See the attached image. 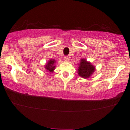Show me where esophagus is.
Wrapping results in <instances>:
<instances>
[{
    "label": "esophagus",
    "mask_w": 130,
    "mask_h": 130,
    "mask_svg": "<svg viewBox=\"0 0 130 130\" xmlns=\"http://www.w3.org/2000/svg\"><path fill=\"white\" fill-rule=\"evenodd\" d=\"M63 60L65 61V62H69V60H70L69 57H68V56H65V57H64V58H63Z\"/></svg>",
    "instance_id": "esophagus-1"
}]
</instances>
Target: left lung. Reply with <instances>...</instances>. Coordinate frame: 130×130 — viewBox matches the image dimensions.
<instances>
[{
  "label": "left lung",
  "mask_w": 130,
  "mask_h": 130,
  "mask_svg": "<svg viewBox=\"0 0 130 130\" xmlns=\"http://www.w3.org/2000/svg\"><path fill=\"white\" fill-rule=\"evenodd\" d=\"M95 70V67L90 62H87L84 59H80L77 69V73L79 76L85 79L89 78L93 73Z\"/></svg>",
  "instance_id": "left-lung-1"
}]
</instances>
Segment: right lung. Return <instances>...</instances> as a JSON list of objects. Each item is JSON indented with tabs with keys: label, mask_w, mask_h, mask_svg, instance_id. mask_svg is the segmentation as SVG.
<instances>
[{
	"label": "right lung",
	"mask_w": 130,
	"mask_h": 130,
	"mask_svg": "<svg viewBox=\"0 0 130 130\" xmlns=\"http://www.w3.org/2000/svg\"><path fill=\"white\" fill-rule=\"evenodd\" d=\"M56 60H54V59H50V60L48 61V62H47L45 65V69L46 71H49L50 73H53L54 70H55V68H56V66H54V63H56Z\"/></svg>",
	"instance_id": "obj_1"
}]
</instances>
